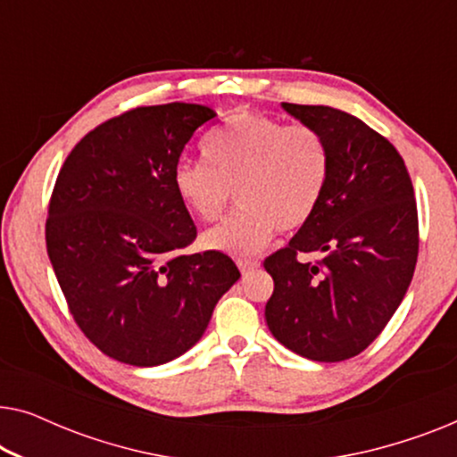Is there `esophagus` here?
Masks as SVG:
<instances>
[{
    "mask_svg": "<svg viewBox=\"0 0 457 457\" xmlns=\"http://www.w3.org/2000/svg\"><path fill=\"white\" fill-rule=\"evenodd\" d=\"M237 266H239V270L245 274V272L255 270V268H260V262L258 260H237Z\"/></svg>",
    "mask_w": 457,
    "mask_h": 457,
    "instance_id": "34e87169",
    "label": "esophagus"
}]
</instances>
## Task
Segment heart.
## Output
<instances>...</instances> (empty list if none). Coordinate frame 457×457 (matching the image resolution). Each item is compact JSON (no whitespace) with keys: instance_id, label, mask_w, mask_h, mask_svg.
<instances>
[{"instance_id":"b5f03b06","label":"heart","mask_w":457,"mask_h":457,"mask_svg":"<svg viewBox=\"0 0 457 457\" xmlns=\"http://www.w3.org/2000/svg\"><path fill=\"white\" fill-rule=\"evenodd\" d=\"M202 155L204 162L174 168V193L191 216L212 222L235 191L241 210L204 233L202 243L237 258L266 249L277 228H302L328 180V149L320 133L247 112H237L205 135Z\"/></svg>"}]
</instances>
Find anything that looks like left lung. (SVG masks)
<instances>
[{
    "mask_svg": "<svg viewBox=\"0 0 457 457\" xmlns=\"http://www.w3.org/2000/svg\"><path fill=\"white\" fill-rule=\"evenodd\" d=\"M328 149V180L314 216L266 258L274 280L266 324L278 343L314 361L370 345L405 297L418 258V212L408 168L385 137L328 105L280 104ZM320 251L318 265L297 253Z\"/></svg>",
    "mask_w": 457,
    "mask_h": 457,
    "instance_id": "left-lung-1",
    "label": "left lung"
}]
</instances>
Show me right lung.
I'll use <instances>...</instances> for the list:
<instances>
[{"mask_svg": "<svg viewBox=\"0 0 457 457\" xmlns=\"http://www.w3.org/2000/svg\"><path fill=\"white\" fill-rule=\"evenodd\" d=\"M214 116L180 102L130 110L85 135L55 180L49 262L80 330L124 364L160 366L189 352L241 277L227 253L183 255L197 230L172 172Z\"/></svg>", "mask_w": 457, "mask_h": 457, "instance_id": "right-lung-1", "label": "right lung"}]
</instances>
